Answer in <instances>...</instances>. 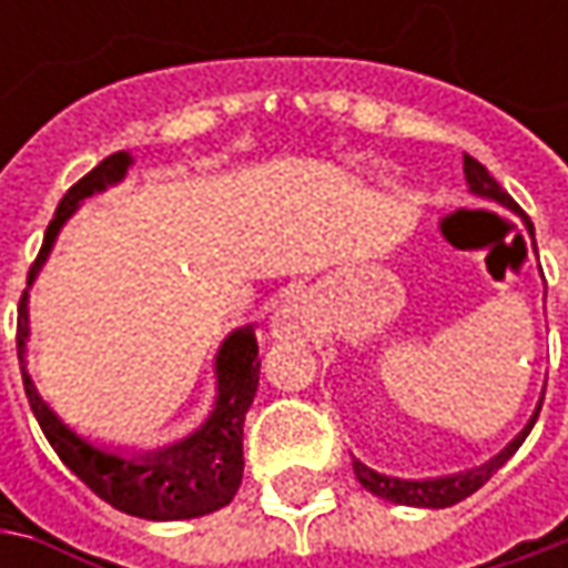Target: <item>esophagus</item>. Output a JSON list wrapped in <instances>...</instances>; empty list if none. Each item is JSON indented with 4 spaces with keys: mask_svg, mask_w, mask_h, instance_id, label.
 Instances as JSON below:
<instances>
[{
    "mask_svg": "<svg viewBox=\"0 0 568 568\" xmlns=\"http://www.w3.org/2000/svg\"><path fill=\"white\" fill-rule=\"evenodd\" d=\"M277 328H284V325H277Z\"/></svg>",
    "mask_w": 568,
    "mask_h": 568,
    "instance_id": "34e87169",
    "label": "esophagus"
}]
</instances>
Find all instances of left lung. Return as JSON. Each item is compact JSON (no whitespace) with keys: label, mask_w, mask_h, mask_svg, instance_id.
I'll return each instance as SVG.
<instances>
[{"label":"left lung","mask_w":568,"mask_h":568,"mask_svg":"<svg viewBox=\"0 0 568 568\" xmlns=\"http://www.w3.org/2000/svg\"><path fill=\"white\" fill-rule=\"evenodd\" d=\"M465 180H468V189L474 192V195H477V199H490V202H496V205L515 211V214L521 217L525 230H528V236H531V246H535V224L528 221V214L515 205L513 195L499 186L496 180H493L490 170H487L484 164H477V161H474V158H468V154H465ZM535 252H537V246H535ZM537 414H540V402H537L535 414H531V420L525 424V429H521V433H518L513 443L503 448L499 455H493L490 462H484L480 468L458 470V474H446V477L404 480V477L379 474V470H373L369 465H363L361 458H354V474H357V480H361L366 490L373 493V496L388 499V503H398V506H417V509H446V506H455V503L468 499L470 493L480 490V487L490 480L493 474L503 468L509 458H513L515 452H518V446L525 443V436L531 433Z\"/></svg>","instance_id":"8db88e82"}]
</instances>
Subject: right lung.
<instances>
[{
    "instance_id": "1",
    "label": "right lung",
    "mask_w": 568,
    "mask_h": 568,
    "mask_svg": "<svg viewBox=\"0 0 568 568\" xmlns=\"http://www.w3.org/2000/svg\"><path fill=\"white\" fill-rule=\"evenodd\" d=\"M132 166L129 151H116L106 161H100L84 180L65 192V199L55 207L53 221L47 227L40 255L31 265L28 287L37 281L40 268L47 265L55 246L59 230L78 211V205L106 186L122 183V176ZM28 341H31V313H28V291L18 306V361H21V379L31 402L33 417L50 439L62 465L84 480L98 493L103 503L113 509L148 521H180V518H199V515L224 509L240 490L243 480V424L250 410L255 388H258V344L252 325L233 328L221 341L214 357V376H217V395L205 424L192 429L180 443L164 448H135L100 446L88 436L75 433L55 414L43 395L37 392L31 373H28Z\"/></svg>"
}]
</instances>
